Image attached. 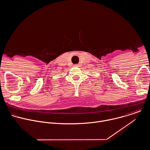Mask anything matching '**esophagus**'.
<instances>
[{"instance_id":"obj_1","label":"esophagus","mask_w":150,"mask_h":150,"mask_svg":"<svg viewBox=\"0 0 150 150\" xmlns=\"http://www.w3.org/2000/svg\"><path fill=\"white\" fill-rule=\"evenodd\" d=\"M74 66L75 67H79V64H75Z\"/></svg>"}]
</instances>
